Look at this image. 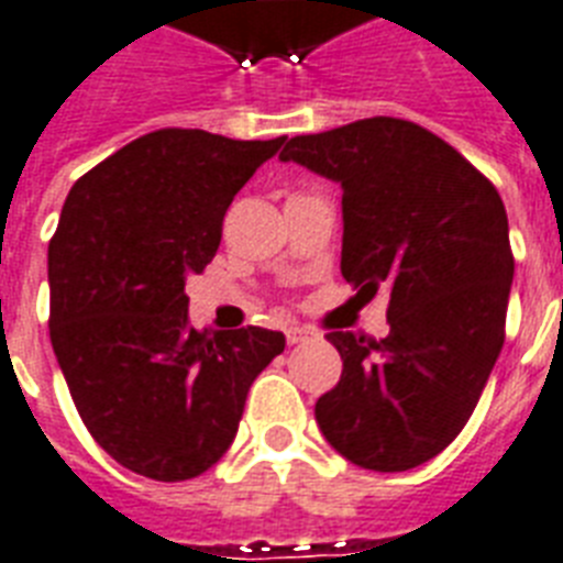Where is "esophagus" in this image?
I'll use <instances>...</instances> for the list:
<instances>
[{
  "label": "esophagus",
  "mask_w": 563,
  "mask_h": 563,
  "mask_svg": "<svg viewBox=\"0 0 563 563\" xmlns=\"http://www.w3.org/2000/svg\"><path fill=\"white\" fill-rule=\"evenodd\" d=\"M309 338H312V332H309L306 327L291 323V327L286 329V341H289V344H303V341H309Z\"/></svg>",
  "instance_id": "1"
}]
</instances>
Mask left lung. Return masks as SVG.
Here are the masks:
<instances>
[{
  "label": "left lung",
  "mask_w": 563,
  "mask_h": 563,
  "mask_svg": "<svg viewBox=\"0 0 563 563\" xmlns=\"http://www.w3.org/2000/svg\"><path fill=\"white\" fill-rule=\"evenodd\" d=\"M344 190L341 274L390 289L387 338L329 332L341 382L314 405L338 454L408 472L454 442L504 346L515 260L495 185L451 144L401 118L297 135L280 153Z\"/></svg>",
  "instance_id": "left-lung-1"
}]
</instances>
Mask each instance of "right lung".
I'll return each mask as SVG.
<instances>
[{"instance_id": "add662e5", "label": "right lung", "mask_w": 563, "mask_h": 563, "mask_svg": "<svg viewBox=\"0 0 563 563\" xmlns=\"http://www.w3.org/2000/svg\"><path fill=\"white\" fill-rule=\"evenodd\" d=\"M286 139L158 130L68 190L48 245L52 346L77 413L135 474L178 483L222 460L286 335L199 332L185 283L208 266L242 185Z\"/></svg>"}]
</instances>
